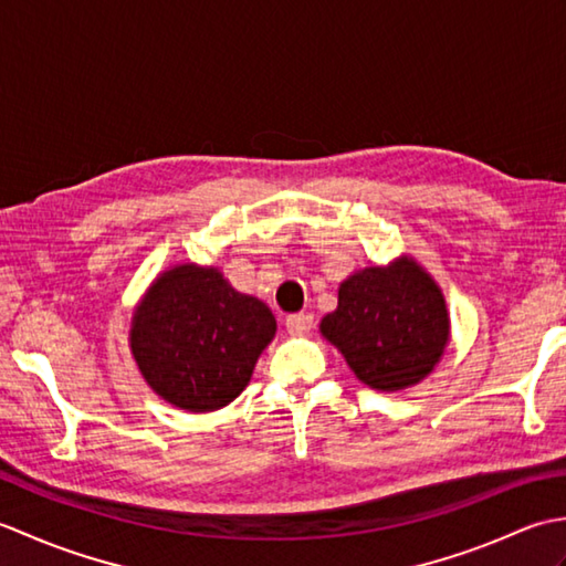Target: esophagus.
<instances>
[{
  "label": "esophagus",
  "instance_id": "esophagus-1",
  "mask_svg": "<svg viewBox=\"0 0 566 566\" xmlns=\"http://www.w3.org/2000/svg\"><path fill=\"white\" fill-rule=\"evenodd\" d=\"M286 333L290 335H306L311 328H314V316L308 314H292L286 316Z\"/></svg>",
  "mask_w": 566,
  "mask_h": 566
}]
</instances>
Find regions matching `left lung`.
<instances>
[{
  "label": "left lung",
  "instance_id": "8db88e82",
  "mask_svg": "<svg viewBox=\"0 0 566 566\" xmlns=\"http://www.w3.org/2000/svg\"><path fill=\"white\" fill-rule=\"evenodd\" d=\"M321 335L355 377L377 391H403L438 367L450 345V311L440 284L413 255L355 270L338 286V308Z\"/></svg>",
  "mask_w": 566,
  "mask_h": 566
}]
</instances>
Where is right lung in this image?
<instances>
[{
    "mask_svg": "<svg viewBox=\"0 0 566 566\" xmlns=\"http://www.w3.org/2000/svg\"><path fill=\"white\" fill-rule=\"evenodd\" d=\"M276 333L272 311L240 294L216 264L163 270L130 316L128 347L148 387L187 413L238 399Z\"/></svg>",
    "mask_w": 566,
    "mask_h": 566,
    "instance_id": "add662e5",
    "label": "right lung"
}]
</instances>
